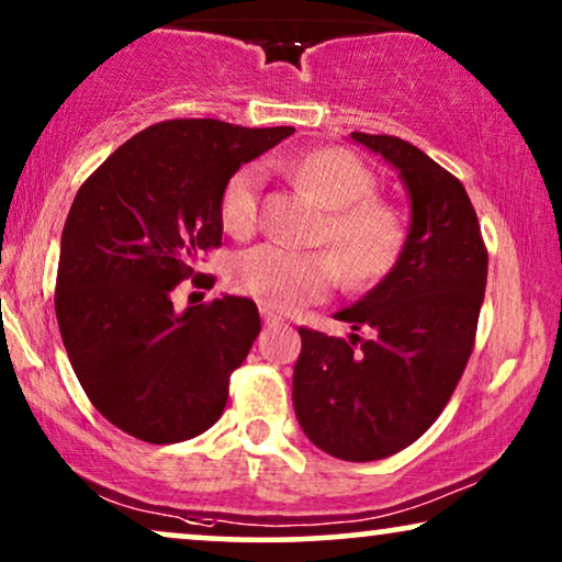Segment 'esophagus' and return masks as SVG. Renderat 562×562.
<instances>
[{"label":"esophagus","mask_w":562,"mask_h":562,"mask_svg":"<svg viewBox=\"0 0 562 562\" xmlns=\"http://www.w3.org/2000/svg\"><path fill=\"white\" fill-rule=\"evenodd\" d=\"M260 317H263V325L266 327H273V325H281L283 317L279 312H273L271 306H260Z\"/></svg>","instance_id":"obj_1"}]
</instances>
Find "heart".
Here are the masks:
<instances>
[{"mask_svg":"<svg viewBox=\"0 0 562 562\" xmlns=\"http://www.w3.org/2000/svg\"><path fill=\"white\" fill-rule=\"evenodd\" d=\"M273 166L327 206L329 220L322 237L341 256L279 243L258 245L240 252L229 268L235 291L271 310H296L340 286L345 271L352 283L368 286L396 266L404 248V222L394 206L371 199L373 173L352 153L322 148L276 160ZM260 189L263 166L245 164L229 176L220 196V220L229 235L245 237L258 227Z\"/></svg>","mask_w":562,"mask_h":562,"instance_id":"obj_1","label":"heart"}]
</instances>
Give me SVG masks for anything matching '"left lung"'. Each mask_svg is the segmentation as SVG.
Segmentation results:
<instances>
[{"label": "left lung", "instance_id": "8db88e82", "mask_svg": "<svg viewBox=\"0 0 562 562\" xmlns=\"http://www.w3.org/2000/svg\"><path fill=\"white\" fill-rule=\"evenodd\" d=\"M350 137L398 173L409 235L379 286L335 314L348 340L299 327L294 412L327 456L368 463L419 440L450 402L473 352L488 252L456 176L402 137Z\"/></svg>", "mask_w": 562, "mask_h": 562}]
</instances>
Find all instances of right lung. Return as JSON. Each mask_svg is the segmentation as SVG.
<instances>
[{"mask_svg": "<svg viewBox=\"0 0 562 562\" xmlns=\"http://www.w3.org/2000/svg\"><path fill=\"white\" fill-rule=\"evenodd\" d=\"M294 127L168 120L120 145L83 181L60 235L56 317L76 379L99 414L171 445L222 417L229 373L260 333L245 296L173 310L199 252L222 243L229 176ZM204 286L214 279L204 276Z\"/></svg>", "mask_w": 562, "mask_h": 562, "instance_id": "1", "label": "right lung"}]
</instances>
